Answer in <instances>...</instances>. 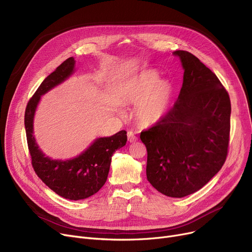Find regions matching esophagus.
Listing matches in <instances>:
<instances>
[{"label": "esophagus", "instance_id": "1", "mask_svg": "<svg viewBox=\"0 0 252 252\" xmlns=\"http://www.w3.org/2000/svg\"><path fill=\"white\" fill-rule=\"evenodd\" d=\"M127 140H128L129 143H133V142H136L138 140V138L136 137L135 132L129 130V131H127Z\"/></svg>", "mask_w": 252, "mask_h": 252}]
</instances>
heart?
<instances>
[{
	"mask_svg": "<svg viewBox=\"0 0 252 252\" xmlns=\"http://www.w3.org/2000/svg\"><path fill=\"white\" fill-rule=\"evenodd\" d=\"M172 91L168 81L158 79L153 70H146L128 81L125 96L126 101L137 104V120L145 126H152L161 121L168 110Z\"/></svg>",
	"mask_w": 252,
	"mask_h": 252,
	"instance_id": "b5f03b06",
	"label": "heart"
}]
</instances>
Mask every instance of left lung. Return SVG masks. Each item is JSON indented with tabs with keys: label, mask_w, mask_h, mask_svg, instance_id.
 I'll return each mask as SVG.
<instances>
[{
	"label": "left lung",
	"mask_w": 252,
	"mask_h": 252,
	"mask_svg": "<svg viewBox=\"0 0 252 252\" xmlns=\"http://www.w3.org/2000/svg\"><path fill=\"white\" fill-rule=\"evenodd\" d=\"M184 74L177 101L141 132L147 178L159 192L183 197L202 189L224 165L230 137V97L218 77L192 54L173 53Z\"/></svg>",
	"instance_id": "1"
}]
</instances>
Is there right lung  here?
<instances>
[{"mask_svg": "<svg viewBox=\"0 0 252 252\" xmlns=\"http://www.w3.org/2000/svg\"><path fill=\"white\" fill-rule=\"evenodd\" d=\"M75 59L69 58L40 84L27 103L25 129L31 164L37 176L59 195L71 200L87 198L101 189L107 179L111 157L126 143V131L121 130L107 138H99L81 155L70 160H53L38 148L33 136V117L40 96L69 78Z\"/></svg>", "mask_w": 252, "mask_h": 252, "instance_id": "add662e5", "label": "right lung"}]
</instances>
